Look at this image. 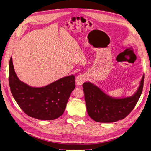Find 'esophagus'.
Wrapping results in <instances>:
<instances>
[{"label":"esophagus","instance_id":"obj_1","mask_svg":"<svg viewBox=\"0 0 151 151\" xmlns=\"http://www.w3.org/2000/svg\"><path fill=\"white\" fill-rule=\"evenodd\" d=\"M86 80V77L85 75H79L78 76H77L76 78V84L77 85H82L83 84V83Z\"/></svg>","mask_w":151,"mask_h":151}]
</instances>
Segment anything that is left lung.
I'll return each instance as SVG.
<instances>
[{"instance_id":"obj_1","label":"left lung","mask_w":151,"mask_h":151,"mask_svg":"<svg viewBox=\"0 0 151 151\" xmlns=\"http://www.w3.org/2000/svg\"><path fill=\"white\" fill-rule=\"evenodd\" d=\"M142 76L137 91L132 96L117 99L108 96L96 85L83 84L87 111L90 117L99 122H114L127 116L137 105L144 84Z\"/></svg>"}]
</instances>
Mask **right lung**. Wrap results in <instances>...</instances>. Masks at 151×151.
<instances>
[{
    "instance_id": "1",
    "label": "right lung",
    "mask_w": 151,
    "mask_h": 151,
    "mask_svg": "<svg viewBox=\"0 0 151 151\" xmlns=\"http://www.w3.org/2000/svg\"><path fill=\"white\" fill-rule=\"evenodd\" d=\"M9 80L12 96L21 109L28 116L40 120H54L62 116L70 94L75 88L73 75L42 88L31 87L19 80L12 57Z\"/></svg>"
}]
</instances>
